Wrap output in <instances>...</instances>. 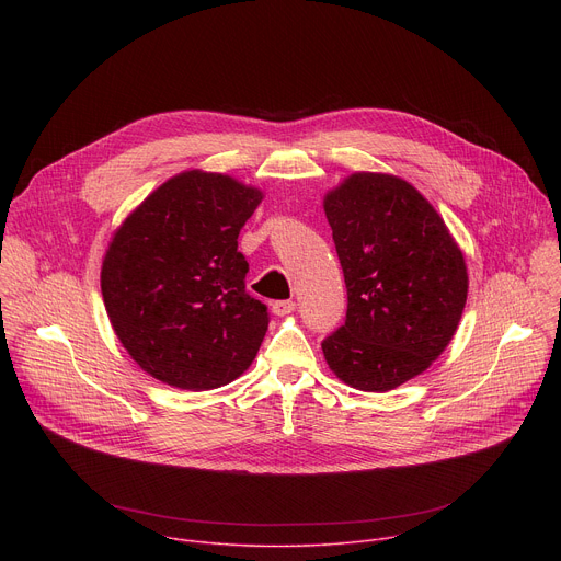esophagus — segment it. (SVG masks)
Instances as JSON below:
<instances>
[{
	"mask_svg": "<svg viewBox=\"0 0 561 561\" xmlns=\"http://www.w3.org/2000/svg\"><path fill=\"white\" fill-rule=\"evenodd\" d=\"M295 301L293 299H279V301H273L271 304V310L277 314V317H284V314H290L295 310Z\"/></svg>",
	"mask_w": 561,
	"mask_h": 561,
	"instance_id": "esophagus-1",
	"label": "esophagus"
}]
</instances>
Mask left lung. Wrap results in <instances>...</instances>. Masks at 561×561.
Masks as SVG:
<instances>
[{
  "label": "left lung",
  "mask_w": 561,
  "mask_h": 561,
  "mask_svg": "<svg viewBox=\"0 0 561 561\" xmlns=\"http://www.w3.org/2000/svg\"><path fill=\"white\" fill-rule=\"evenodd\" d=\"M324 210L348 295L324 357L353 388L392 390L453 340L468 293L463 255L437 210L392 175H351Z\"/></svg>",
  "instance_id": "8db88e82"
}]
</instances>
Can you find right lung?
I'll return each mask as SVG.
<instances>
[{
	"mask_svg": "<svg viewBox=\"0 0 561 561\" xmlns=\"http://www.w3.org/2000/svg\"><path fill=\"white\" fill-rule=\"evenodd\" d=\"M262 202L228 175L188 171L150 193L119 226L102 266L111 324L154 379L184 390L242 375L268 331L247 290L237 237Z\"/></svg>",
	"mask_w": 561,
	"mask_h": 561,
	"instance_id": "1",
	"label": "right lung"
}]
</instances>
